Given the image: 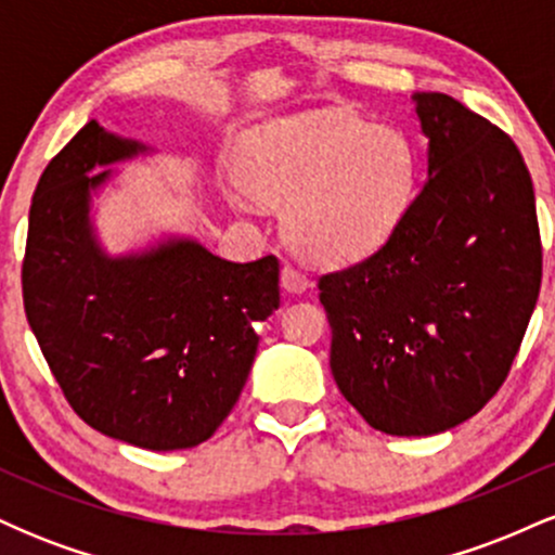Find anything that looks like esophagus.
<instances>
[{
	"instance_id": "esophagus-1",
	"label": "esophagus",
	"mask_w": 555,
	"mask_h": 555,
	"mask_svg": "<svg viewBox=\"0 0 555 555\" xmlns=\"http://www.w3.org/2000/svg\"><path fill=\"white\" fill-rule=\"evenodd\" d=\"M282 286L286 292H292V295H299V292H305L310 286V279L305 276L302 271L295 269L292 263H286L282 269Z\"/></svg>"
}]
</instances>
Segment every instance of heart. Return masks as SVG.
Here are the masks:
<instances>
[{"label": "heart", "mask_w": 555, "mask_h": 555, "mask_svg": "<svg viewBox=\"0 0 555 555\" xmlns=\"http://www.w3.org/2000/svg\"><path fill=\"white\" fill-rule=\"evenodd\" d=\"M232 203L284 208L286 237L313 263L371 256L401 224L417 180L404 132L339 112L263 125L245 140Z\"/></svg>", "instance_id": "b5f03b06"}]
</instances>
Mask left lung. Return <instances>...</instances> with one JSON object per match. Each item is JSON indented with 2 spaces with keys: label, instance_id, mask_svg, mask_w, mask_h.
Returning <instances> with one entry per match:
<instances>
[{
  "label": "left lung",
  "instance_id": "1",
  "mask_svg": "<svg viewBox=\"0 0 555 555\" xmlns=\"http://www.w3.org/2000/svg\"><path fill=\"white\" fill-rule=\"evenodd\" d=\"M415 104L428 182L373 256L318 279L336 386L388 436L443 433L495 397L543 279L514 140L446 93Z\"/></svg>",
  "mask_w": 555,
  "mask_h": 555
}]
</instances>
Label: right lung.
Instances as JSON below:
<instances>
[{
  "instance_id": "right-lung-1",
  "label": "right lung",
  "mask_w": 555,
  "mask_h": 555,
  "mask_svg": "<svg viewBox=\"0 0 555 555\" xmlns=\"http://www.w3.org/2000/svg\"><path fill=\"white\" fill-rule=\"evenodd\" d=\"M145 151L91 119L43 169L30 203L23 305L80 420L151 451L208 441L237 404L260 323L279 308V258L232 263L193 240L106 258L91 193Z\"/></svg>"
}]
</instances>
